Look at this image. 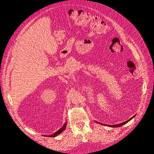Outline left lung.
<instances>
[{"label":"left lung","mask_w":154,"mask_h":154,"mask_svg":"<svg viewBox=\"0 0 154 154\" xmlns=\"http://www.w3.org/2000/svg\"><path fill=\"white\" fill-rule=\"evenodd\" d=\"M134 117H135V116H133V117L132 118H130V119H128V120H127V121H126V122H123V123H119V124H117V125H111V126H110V125H108V126H109V127H121V126H122V125H125V123H128L129 121H130ZM101 125H103L102 123H101Z\"/></svg>","instance_id":"left-lung-1"}]
</instances>
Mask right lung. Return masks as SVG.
Listing matches in <instances>:
<instances>
[{"label":"right lung","mask_w":154,"mask_h":154,"mask_svg":"<svg viewBox=\"0 0 154 154\" xmlns=\"http://www.w3.org/2000/svg\"><path fill=\"white\" fill-rule=\"evenodd\" d=\"M66 125H67V123H66L64 124V125L63 126V127L60 128V129H59L58 131H57L55 133H54L53 134H52V135H50V136H48V137H56V136H57L58 135H59L60 134H61L63 131H64L65 130V129H66Z\"/></svg>","instance_id":"right-lung-1"}]
</instances>
